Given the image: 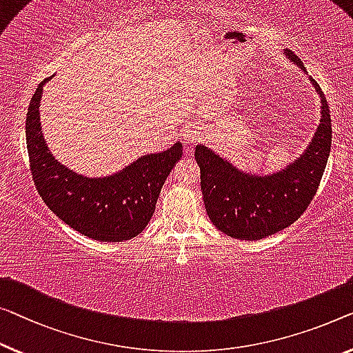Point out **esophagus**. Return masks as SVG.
<instances>
[{"label": "esophagus", "instance_id": "obj_1", "mask_svg": "<svg viewBox=\"0 0 353 353\" xmlns=\"http://www.w3.org/2000/svg\"><path fill=\"white\" fill-rule=\"evenodd\" d=\"M182 136H183V139L188 141V143H196V141L199 139V136H201V131H198L194 126H188V128L182 131Z\"/></svg>", "mask_w": 353, "mask_h": 353}]
</instances>
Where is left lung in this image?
I'll list each match as a JSON object with an SVG mask.
<instances>
[{"mask_svg": "<svg viewBox=\"0 0 353 353\" xmlns=\"http://www.w3.org/2000/svg\"><path fill=\"white\" fill-rule=\"evenodd\" d=\"M283 55L306 71L292 50L283 49ZM309 81L320 97V123L306 150L283 170L265 176L250 174L206 145L198 144L194 149L210 222L231 238L256 241L290 227L317 192L330 157L331 117L322 88L312 77Z\"/></svg>", "mask_w": 353, "mask_h": 353, "instance_id": "obj_1", "label": "left lung"}]
</instances>
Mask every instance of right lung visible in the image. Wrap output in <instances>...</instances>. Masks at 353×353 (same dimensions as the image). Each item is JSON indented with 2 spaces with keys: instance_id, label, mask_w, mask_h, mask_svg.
I'll use <instances>...</instances> for the list:
<instances>
[{
  "instance_id": "obj_1",
  "label": "right lung",
  "mask_w": 353,
  "mask_h": 353,
  "mask_svg": "<svg viewBox=\"0 0 353 353\" xmlns=\"http://www.w3.org/2000/svg\"><path fill=\"white\" fill-rule=\"evenodd\" d=\"M36 88L26 112V147L36 190L57 217L79 233L101 243H122L138 236L155 212L157 199L182 157L177 143L165 152L139 157L122 171L87 177L63 166L49 150L41 131L42 88Z\"/></svg>"
}]
</instances>
